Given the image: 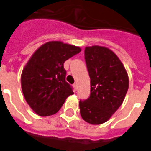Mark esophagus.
I'll use <instances>...</instances> for the list:
<instances>
[{
  "label": "esophagus",
  "mask_w": 151,
  "mask_h": 151,
  "mask_svg": "<svg viewBox=\"0 0 151 151\" xmlns=\"http://www.w3.org/2000/svg\"><path fill=\"white\" fill-rule=\"evenodd\" d=\"M73 88H74V89L75 90H78V84H77V83H74V84H73Z\"/></svg>",
  "instance_id": "esophagus-1"
}]
</instances>
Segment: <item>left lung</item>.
I'll return each instance as SVG.
<instances>
[{"mask_svg":"<svg viewBox=\"0 0 151 151\" xmlns=\"http://www.w3.org/2000/svg\"><path fill=\"white\" fill-rule=\"evenodd\" d=\"M85 59L91 94L79 102L81 116L89 124H103L123 103L129 89V76L117 55L106 47H86Z\"/></svg>","mask_w":151,"mask_h":151,"instance_id":"left-lung-1","label":"left lung"}]
</instances>
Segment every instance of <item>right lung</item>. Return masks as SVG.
Masks as SVG:
<instances>
[{
	"instance_id": "right-lung-1",
	"label": "right lung",
	"mask_w": 151,
	"mask_h": 151,
	"mask_svg": "<svg viewBox=\"0 0 151 151\" xmlns=\"http://www.w3.org/2000/svg\"><path fill=\"white\" fill-rule=\"evenodd\" d=\"M81 51L62 41H49L37 48L22 70V91L32 110L41 117L56 114L66 99L73 95L66 82V60Z\"/></svg>"
}]
</instances>
